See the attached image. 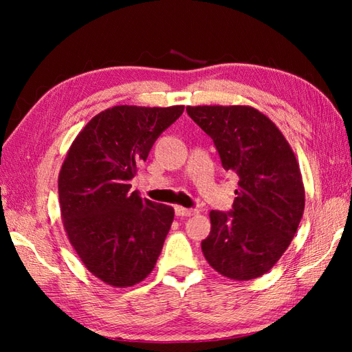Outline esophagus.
Returning <instances> with one entry per match:
<instances>
[{
  "mask_svg": "<svg viewBox=\"0 0 352 352\" xmlns=\"http://www.w3.org/2000/svg\"><path fill=\"white\" fill-rule=\"evenodd\" d=\"M195 213H197L195 208H186V207H180V206L175 207L177 216H193Z\"/></svg>",
  "mask_w": 352,
  "mask_h": 352,
  "instance_id": "esophagus-1",
  "label": "esophagus"
}]
</instances>
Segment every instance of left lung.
<instances>
[{
    "mask_svg": "<svg viewBox=\"0 0 352 352\" xmlns=\"http://www.w3.org/2000/svg\"><path fill=\"white\" fill-rule=\"evenodd\" d=\"M213 139L222 166L239 175L230 212H210L201 242L214 271L246 281L271 271L300 226L305 192L300 164L276 125L250 106L186 107Z\"/></svg>",
    "mask_w": 352,
    "mask_h": 352,
    "instance_id": "1",
    "label": "left lung"
}]
</instances>
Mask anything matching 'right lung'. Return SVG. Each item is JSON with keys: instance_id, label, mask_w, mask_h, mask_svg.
Returning a JSON list of instances; mask_svg holds the SVG:
<instances>
[{"instance_id": "add662e5", "label": "right lung", "mask_w": 352, "mask_h": 352, "mask_svg": "<svg viewBox=\"0 0 352 352\" xmlns=\"http://www.w3.org/2000/svg\"><path fill=\"white\" fill-rule=\"evenodd\" d=\"M184 106H115L87 122L58 174V201L71 245L89 272L113 287L151 274L174 208L130 192L154 142Z\"/></svg>"}]
</instances>
